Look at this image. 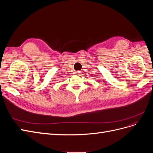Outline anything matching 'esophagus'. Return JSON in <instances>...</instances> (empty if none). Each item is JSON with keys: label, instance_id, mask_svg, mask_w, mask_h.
Instances as JSON below:
<instances>
[{"label": "esophagus", "instance_id": "esophagus-1", "mask_svg": "<svg viewBox=\"0 0 153 153\" xmlns=\"http://www.w3.org/2000/svg\"><path fill=\"white\" fill-rule=\"evenodd\" d=\"M80 72L79 71H76V73H75V74H76V75H80Z\"/></svg>", "mask_w": 153, "mask_h": 153}]
</instances>
